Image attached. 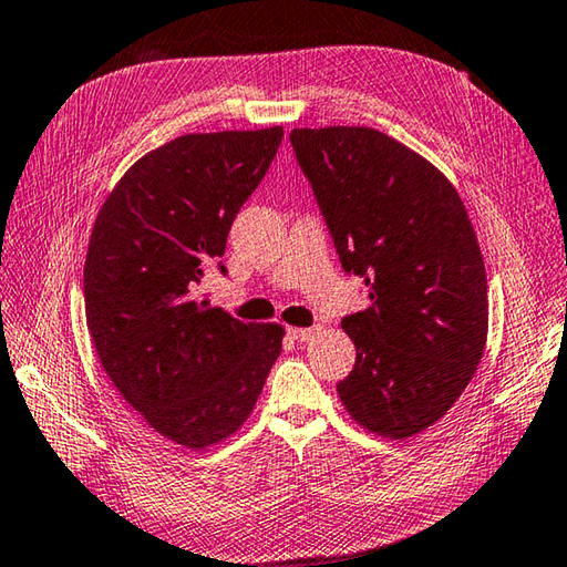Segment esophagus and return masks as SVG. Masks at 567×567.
<instances>
[{
	"mask_svg": "<svg viewBox=\"0 0 567 567\" xmlns=\"http://www.w3.org/2000/svg\"><path fill=\"white\" fill-rule=\"evenodd\" d=\"M287 334L295 341H307L317 334L315 327H287Z\"/></svg>",
	"mask_w": 567,
	"mask_h": 567,
	"instance_id": "34e87169",
	"label": "esophagus"
}]
</instances>
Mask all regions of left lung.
<instances>
[{
  "mask_svg": "<svg viewBox=\"0 0 567 567\" xmlns=\"http://www.w3.org/2000/svg\"><path fill=\"white\" fill-rule=\"evenodd\" d=\"M347 275L371 307L341 319L357 363L337 391L375 435L405 440L447 413L486 343L482 250L460 194L427 159L371 127L292 130Z\"/></svg>",
  "mask_w": 567,
  "mask_h": 567,
  "instance_id": "8db88e82",
  "label": "left lung"
}]
</instances>
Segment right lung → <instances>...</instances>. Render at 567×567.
Wrapping results in <instances>:
<instances>
[{
  "label": "right lung",
  "instance_id": "add662e5",
  "mask_svg": "<svg viewBox=\"0 0 567 567\" xmlns=\"http://www.w3.org/2000/svg\"><path fill=\"white\" fill-rule=\"evenodd\" d=\"M282 127L184 135L144 154L95 218L85 319L120 395L166 440L204 450L248 415L282 351L280 324H246L196 290L226 252Z\"/></svg>",
  "mask_w": 567,
  "mask_h": 567
}]
</instances>
